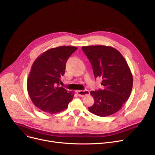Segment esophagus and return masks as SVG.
<instances>
[{"mask_svg":"<svg viewBox=\"0 0 155 155\" xmlns=\"http://www.w3.org/2000/svg\"><path fill=\"white\" fill-rule=\"evenodd\" d=\"M77 94L80 97H84L86 95H88L90 94V92L88 90H84V91H77Z\"/></svg>","mask_w":155,"mask_h":155,"instance_id":"obj_1","label":"esophagus"}]
</instances>
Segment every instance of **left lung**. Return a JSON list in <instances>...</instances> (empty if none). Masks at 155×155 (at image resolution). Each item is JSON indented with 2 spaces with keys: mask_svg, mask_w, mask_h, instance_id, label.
<instances>
[{
  "mask_svg": "<svg viewBox=\"0 0 155 155\" xmlns=\"http://www.w3.org/2000/svg\"><path fill=\"white\" fill-rule=\"evenodd\" d=\"M91 63L94 74L102 78L103 90L91 91L94 104L88 107L94 114L105 117L119 111L131 94L133 78L127 63L116 49L102 45L82 46Z\"/></svg>",
  "mask_w": 155,
  "mask_h": 155,
  "instance_id": "8db88e82",
  "label": "left lung"
}]
</instances>
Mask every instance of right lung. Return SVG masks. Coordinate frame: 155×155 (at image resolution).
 Returning <instances> with one entry per match:
<instances>
[{
  "mask_svg": "<svg viewBox=\"0 0 155 155\" xmlns=\"http://www.w3.org/2000/svg\"><path fill=\"white\" fill-rule=\"evenodd\" d=\"M75 46L51 48L39 56L32 65L27 81V89L35 106L43 112L55 114L68 107L74 94L60 87L65 65Z\"/></svg>",
  "mask_w": 155,
  "mask_h": 155,
  "instance_id": "right-lung-1",
  "label": "right lung"
}]
</instances>
